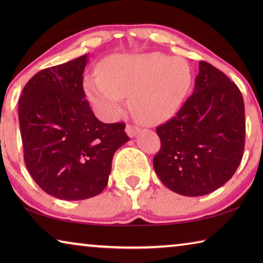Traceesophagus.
I'll return each instance as SVG.
<instances>
[{"label": "esophagus", "instance_id": "obj_1", "mask_svg": "<svg viewBox=\"0 0 263 263\" xmlns=\"http://www.w3.org/2000/svg\"><path fill=\"white\" fill-rule=\"evenodd\" d=\"M125 131L127 133V136L132 138V137H136L138 135V132H139L140 130H139V127H137L135 125H131V124H127Z\"/></svg>", "mask_w": 263, "mask_h": 263}]
</instances>
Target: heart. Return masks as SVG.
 Here are the masks:
<instances>
[{
  "mask_svg": "<svg viewBox=\"0 0 263 263\" xmlns=\"http://www.w3.org/2000/svg\"><path fill=\"white\" fill-rule=\"evenodd\" d=\"M193 83L186 60L159 52L115 54L99 66V75L84 80L88 100L105 118L122 114L128 95L131 114L141 123H159L181 108Z\"/></svg>",
  "mask_w": 263,
  "mask_h": 263,
  "instance_id": "1",
  "label": "heart"
}]
</instances>
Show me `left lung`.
Listing matches in <instances>:
<instances>
[{
  "label": "left lung",
  "instance_id": "left-lung-1",
  "mask_svg": "<svg viewBox=\"0 0 263 263\" xmlns=\"http://www.w3.org/2000/svg\"><path fill=\"white\" fill-rule=\"evenodd\" d=\"M245 105L237 84L205 61L179 112L157 127L161 148L153 159L160 181L176 194L208 195L225 184L241 162Z\"/></svg>",
  "mask_w": 263,
  "mask_h": 263
}]
</instances>
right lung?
<instances>
[{"label": "right lung", "instance_id": "obj_1", "mask_svg": "<svg viewBox=\"0 0 263 263\" xmlns=\"http://www.w3.org/2000/svg\"><path fill=\"white\" fill-rule=\"evenodd\" d=\"M88 54L43 69L18 102L26 168L35 183L59 199L81 201L108 184L116 151L130 140L125 124L102 123L83 90Z\"/></svg>", "mask_w": 263, "mask_h": 263}]
</instances>
